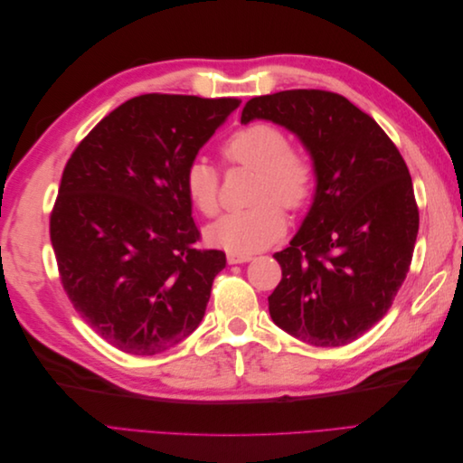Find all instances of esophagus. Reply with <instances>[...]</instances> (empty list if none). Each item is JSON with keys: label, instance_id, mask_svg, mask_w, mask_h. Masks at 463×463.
<instances>
[{"label": "esophagus", "instance_id": "esophagus-1", "mask_svg": "<svg viewBox=\"0 0 463 463\" xmlns=\"http://www.w3.org/2000/svg\"><path fill=\"white\" fill-rule=\"evenodd\" d=\"M253 260V255H243V253H228V262L230 264H241Z\"/></svg>", "mask_w": 463, "mask_h": 463}]
</instances>
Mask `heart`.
Listing matches in <instances>:
<instances>
[{
    "mask_svg": "<svg viewBox=\"0 0 463 463\" xmlns=\"http://www.w3.org/2000/svg\"><path fill=\"white\" fill-rule=\"evenodd\" d=\"M222 158L230 165L255 170L253 206L223 214L206 230L208 241L230 253H255L286 232L284 208L299 210L311 201L317 181L315 162L301 148L289 146L282 128L255 121L233 131L223 141ZM184 189L201 214L213 218L220 210V172L203 160H193L184 174Z\"/></svg>",
    "mask_w": 463,
    "mask_h": 463,
    "instance_id": "heart-1",
    "label": "heart"
}]
</instances>
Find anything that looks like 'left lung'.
I'll list each match as a JSON object with an SVG mask.
<instances>
[{"label":"left lung","instance_id":"obj_1","mask_svg":"<svg viewBox=\"0 0 463 463\" xmlns=\"http://www.w3.org/2000/svg\"><path fill=\"white\" fill-rule=\"evenodd\" d=\"M270 119L311 152L317 193L269 298L276 325L317 347L352 344L394 301L410 272L419 208L398 146L369 114L330 90L250 98L241 123Z\"/></svg>","mask_w":463,"mask_h":463}]
</instances>
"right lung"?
<instances>
[{
    "label": "right lung",
    "instance_id": "right-lung-1",
    "mask_svg": "<svg viewBox=\"0 0 463 463\" xmlns=\"http://www.w3.org/2000/svg\"><path fill=\"white\" fill-rule=\"evenodd\" d=\"M240 98L143 94L67 160L50 214L61 286L87 325L131 355H156L201 325L226 253L197 247L184 174Z\"/></svg>",
    "mask_w": 463,
    "mask_h": 463
}]
</instances>
